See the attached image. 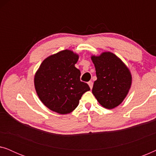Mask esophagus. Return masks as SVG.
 Instances as JSON below:
<instances>
[{
    "label": "esophagus",
    "instance_id": "34e87169",
    "mask_svg": "<svg viewBox=\"0 0 156 156\" xmlns=\"http://www.w3.org/2000/svg\"><path fill=\"white\" fill-rule=\"evenodd\" d=\"M88 84H89V87H90V89H92V87H93V82H91V81H90V82H88Z\"/></svg>",
    "mask_w": 156,
    "mask_h": 156
}]
</instances>
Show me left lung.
Listing matches in <instances>:
<instances>
[{
    "instance_id": "1",
    "label": "left lung",
    "mask_w": 156,
    "mask_h": 156,
    "mask_svg": "<svg viewBox=\"0 0 156 156\" xmlns=\"http://www.w3.org/2000/svg\"><path fill=\"white\" fill-rule=\"evenodd\" d=\"M96 69L97 80L94 83L92 93L104 108L112 109L126 97L131 87L132 76L126 65L116 55L102 52L91 57Z\"/></svg>"
}]
</instances>
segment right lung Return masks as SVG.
<instances>
[{
    "mask_svg": "<svg viewBox=\"0 0 156 156\" xmlns=\"http://www.w3.org/2000/svg\"><path fill=\"white\" fill-rule=\"evenodd\" d=\"M79 55L65 50L44 59L36 72L34 84L44 106L59 114H67L79 105L83 94L90 90L81 82L80 69L75 67Z\"/></svg>",
    "mask_w": 156,
    "mask_h": 156,
    "instance_id": "obj_1",
    "label": "right lung"
}]
</instances>
